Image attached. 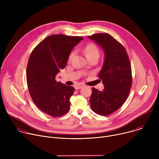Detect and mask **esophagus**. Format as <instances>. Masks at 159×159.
<instances>
[{"label":"esophagus","mask_w":159,"mask_h":159,"mask_svg":"<svg viewBox=\"0 0 159 159\" xmlns=\"http://www.w3.org/2000/svg\"><path fill=\"white\" fill-rule=\"evenodd\" d=\"M84 85H82V84H80V85H76L75 86V89H81L82 87H84Z\"/></svg>","instance_id":"34e87169"}]
</instances>
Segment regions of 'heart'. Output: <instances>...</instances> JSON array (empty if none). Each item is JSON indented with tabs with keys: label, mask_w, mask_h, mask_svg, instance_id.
<instances>
[{
	"label": "heart",
	"mask_w": 159,
	"mask_h": 159,
	"mask_svg": "<svg viewBox=\"0 0 159 159\" xmlns=\"http://www.w3.org/2000/svg\"><path fill=\"white\" fill-rule=\"evenodd\" d=\"M85 55L87 57H93V56H99V48L96 46V44L93 43H89L88 44L87 46L85 47L84 49ZM75 55V52H72L69 57V61H70L72 58L74 57Z\"/></svg>",
	"instance_id": "b5f03b06"
}]
</instances>
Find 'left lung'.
<instances>
[{"label": "left lung", "mask_w": 159, "mask_h": 159, "mask_svg": "<svg viewBox=\"0 0 159 159\" xmlns=\"http://www.w3.org/2000/svg\"><path fill=\"white\" fill-rule=\"evenodd\" d=\"M104 50V60L99 78L102 91L93 87L90 104L96 114L107 116L117 111L126 101L132 84L131 67L128 55L123 45L107 33L88 36Z\"/></svg>", "instance_id": "obj_1"}]
</instances>
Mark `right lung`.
I'll use <instances>...</instances> for the list:
<instances>
[{"mask_svg": "<svg viewBox=\"0 0 159 159\" xmlns=\"http://www.w3.org/2000/svg\"><path fill=\"white\" fill-rule=\"evenodd\" d=\"M80 36L53 34L41 41L32 51L27 65L26 80L30 96L36 106L52 117L69 111L75 89L57 82L55 76L65 67Z\"/></svg>", "mask_w": 159, "mask_h": 159, "instance_id": "add662e5", "label": "right lung"}]
</instances>
